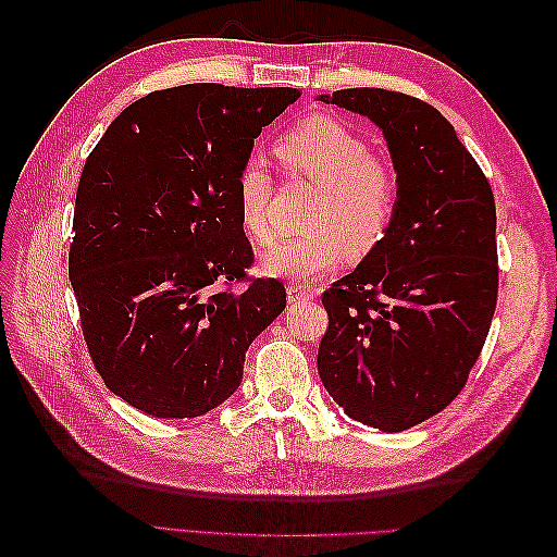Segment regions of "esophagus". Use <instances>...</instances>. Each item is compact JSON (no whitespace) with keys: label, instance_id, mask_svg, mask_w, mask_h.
<instances>
[{"label":"esophagus","instance_id":"obj_1","mask_svg":"<svg viewBox=\"0 0 557 557\" xmlns=\"http://www.w3.org/2000/svg\"><path fill=\"white\" fill-rule=\"evenodd\" d=\"M309 299H313V290L305 288V285L299 283L288 285V301H293V305H297V301H309Z\"/></svg>","mask_w":557,"mask_h":557}]
</instances>
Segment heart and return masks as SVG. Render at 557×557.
<instances>
[{"instance_id":"b5f03b06","label":"heart","mask_w":557,"mask_h":557,"mask_svg":"<svg viewBox=\"0 0 557 557\" xmlns=\"http://www.w3.org/2000/svg\"><path fill=\"white\" fill-rule=\"evenodd\" d=\"M274 156L288 176L309 178L320 188L305 234L283 242L264 256L269 272L311 281L330 272L346 256L364 260L393 227L399 183L385 160L372 156L360 132L327 113L307 115L285 129ZM276 183L260 160H246L237 174V205L246 232L260 246L281 237L274 213Z\"/></svg>"}]
</instances>
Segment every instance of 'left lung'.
<instances>
[{
    "mask_svg": "<svg viewBox=\"0 0 557 557\" xmlns=\"http://www.w3.org/2000/svg\"><path fill=\"white\" fill-rule=\"evenodd\" d=\"M374 121L399 183L385 242L323 293L318 374L362 425L409 430L460 395L499 288L493 188L428 102L383 88L320 97Z\"/></svg>",
    "mask_w": 557,
    "mask_h": 557,
    "instance_id": "8db88e82",
    "label": "left lung"
}]
</instances>
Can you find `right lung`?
Instances as JSON below:
<instances>
[{
    "label": "right lung",
    "instance_id": "right-lung-1",
    "mask_svg": "<svg viewBox=\"0 0 557 557\" xmlns=\"http://www.w3.org/2000/svg\"><path fill=\"white\" fill-rule=\"evenodd\" d=\"M301 97L221 83L129 104L83 166L70 281L97 374L156 418H197L244 376L252 339L285 309L252 278L237 174L252 141Z\"/></svg>",
    "mask_w": 557,
    "mask_h": 557
}]
</instances>
